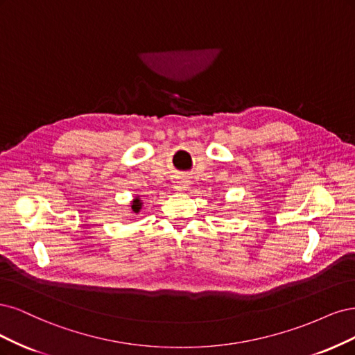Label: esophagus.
Here are the masks:
<instances>
[{
    "instance_id": "1",
    "label": "esophagus",
    "mask_w": 355,
    "mask_h": 355,
    "mask_svg": "<svg viewBox=\"0 0 355 355\" xmlns=\"http://www.w3.org/2000/svg\"><path fill=\"white\" fill-rule=\"evenodd\" d=\"M187 186H189V180H186V178H178L174 181V187L177 190H187L189 189Z\"/></svg>"
}]
</instances>
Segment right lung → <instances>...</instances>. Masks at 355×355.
<instances>
[{
  "mask_svg": "<svg viewBox=\"0 0 355 355\" xmlns=\"http://www.w3.org/2000/svg\"><path fill=\"white\" fill-rule=\"evenodd\" d=\"M143 208V200L140 196H135L132 200H131V211L134 214H139Z\"/></svg>",
  "mask_w": 355,
  "mask_h": 355,
  "instance_id": "1",
  "label": "right lung"
}]
</instances>
